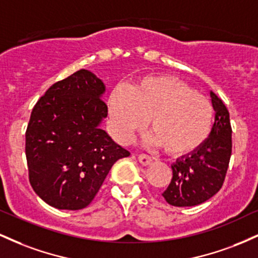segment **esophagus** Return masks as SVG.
Returning <instances> with one entry per match:
<instances>
[{"instance_id": "34e87169", "label": "esophagus", "mask_w": 258, "mask_h": 258, "mask_svg": "<svg viewBox=\"0 0 258 258\" xmlns=\"http://www.w3.org/2000/svg\"><path fill=\"white\" fill-rule=\"evenodd\" d=\"M138 160H139V162H141V164L143 165V166H147V165H149L150 162L153 161L152 156L147 155V154H139Z\"/></svg>"}]
</instances>
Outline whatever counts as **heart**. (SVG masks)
<instances>
[{
	"mask_svg": "<svg viewBox=\"0 0 258 258\" xmlns=\"http://www.w3.org/2000/svg\"><path fill=\"white\" fill-rule=\"evenodd\" d=\"M110 128L121 143L146 127L170 155L194 153L211 135L214 105L185 82L167 75L147 76L131 90L117 86L108 99Z\"/></svg>",
	"mask_w": 258,
	"mask_h": 258,
	"instance_id": "heart-1",
	"label": "heart"
}]
</instances>
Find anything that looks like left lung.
Instances as JSON below:
<instances>
[{
  "label": "left lung",
  "mask_w": 258,
  "mask_h": 258,
  "mask_svg": "<svg viewBox=\"0 0 258 258\" xmlns=\"http://www.w3.org/2000/svg\"><path fill=\"white\" fill-rule=\"evenodd\" d=\"M215 123L205 143L194 153L177 159L172 179L162 197L170 205L195 206L212 198L223 185L232 155V126L229 111L214 92Z\"/></svg>",
  "instance_id": "8db88e82"
}]
</instances>
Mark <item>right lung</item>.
<instances>
[{
  "mask_svg": "<svg viewBox=\"0 0 258 258\" xmlns=\"http://www.w3.org/2000/svg\"><path fill=\"white\" fill-rule=\"evenodd\" d=\"M102 80L81 69L52 85L31 111L25 133L29 180L44 203L85 209L112 165L130 152L99 127L108 115Z\"/></svg>",
  "mask_w": 258,
  "mask_h": 258,
  "instance_id": "right-lung-1",
  "label": "right lung"
}]
</instances>
